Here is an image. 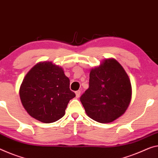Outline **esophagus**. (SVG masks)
I'll return each instance as SVG.
<instances>
[{
    "mask_svg": "<svg viewBox=\"0 0 158 158\" xmlns=\"http://www.w3.org/2000/svg\"><path fill=\"white\" fill-rule=\"evenodd\" d=\"M80 94H81V90H77L76 92V96L77 98H78L80 97Z\"/></svg>",
    "mask_w": 158,
    "mask_h": 158,
    "instance_id": "obj_1",
    "label": "esophagus"
}]
</instances>
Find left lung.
Here are the masks:
<instances>
[{
	"label": "left lung",
	"mask_w": 158,
	"mask_h": 158,
	"mask_svg": "<svg viewBox=\"0 0 158 158\" xmlns=\"http://www.w3.org/2000/svg\"><path fill=\"white\" fill-rule=\"evenodd\" d=\"M131 98L128 74L117 60L110 58L90 70L89 88L80 99L89 118L104 123L122 116Z\"/></svg>",
	"instance_id": "8db88e82"
}]
</instances>
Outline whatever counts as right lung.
I'll use <instances>...</instances> for the list:
<instances>
[{"mask_svg":"<svg viewBox=\"0 0 158 158\" xmlns=\"http://www.w3.org/2000/svg\"><path fill=\"white\" fill-rule=\"evenodd\" d=\"M70 80L62 67L52 61L39 62L24 77L19 94L29 114L43 123H53L65 114L76 94L69 88Z\"/></svg>","mask_w":158,"mask_h":158,"instance_id":"obj_1","label":"right lung"}]
</instances>
